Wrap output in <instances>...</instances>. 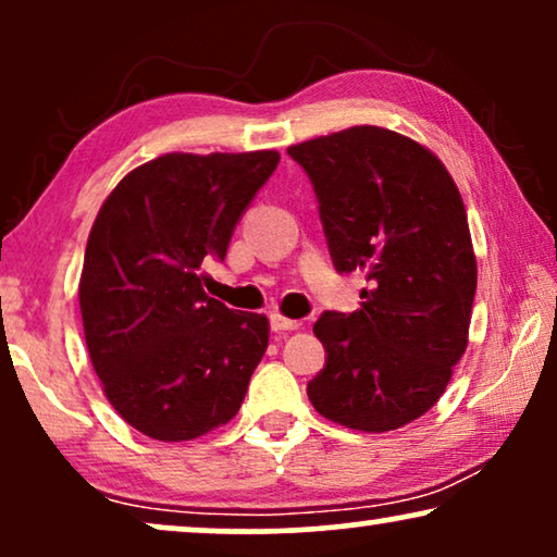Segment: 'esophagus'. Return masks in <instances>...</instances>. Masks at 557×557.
Returning <instances> with one entry per match:
<instances>
[{
	"mask_svg": "<svg viewBox=\"0 0 557 557\" xmlns=\"http://www.w3.org/2000/svg\"><path fill=\"white\" fill-rule=\"evenodd\" d=\"M299 326H301L299 319H286L281 314H271V330L273 332H294V330H299Z\"/></svg>",
	"mask_w": 557,
	"mask_h": 557,
	"instance_id": "obj_1",
	"label": "esophagus"
}]
</instances>
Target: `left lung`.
Instances as JSON below:
<instances>
[{"label": "left lung", "instance_id": "1", "mask_svg": "<svg viewBox=\"0 0 557 557\" xmlns=\"http://www.w3.org/2000/svg\"><path fill=\"white\" fill-rule=\"evenodd\" d=\"M319 202L337 273H362L352 314L324 311L307 395L355 431H395L436 406L467 349L476 261L446 166L408 136L352 126L288 147Z\"/></svg>", "mask_w": 557, "mask_h": 557}]
</instances>
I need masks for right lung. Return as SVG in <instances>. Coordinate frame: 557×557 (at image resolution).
<instances>
[{"label": "right lung", "instance_id": "add662e5", "mask_svg": "<svg viewBox=\"0 0 557 557\" xmlns=\"http://www.w3.org/2000/svg\"><path fill=\"white\" fill-rule=\"evenodd\" d=\"M278 151L164 154L119 182L90 227L81 276L86 345L106 398L157 441L231 421L269 347V319L202 292Z\"/></svg>", "mask_w": 557, "mask_h": 557}]
</instances>
